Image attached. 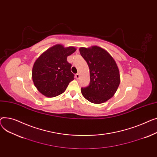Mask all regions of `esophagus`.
Segmentation results:
<instances>
[{"instance_id":"esophagus-1","label":"esophagus","mask_w":157,"mask_h":157,"mask_svg":"<svg viewBox=\"0 0 157 157\" xmlns=\"http://www.w3.org/2000/svg\"><path fill=\"white\" fill-rule=\"evenodd\" d=\"M79 77H80V74H79V73H76V74H75V78L77 79H78Z\"/></svg>"}]
</instances>
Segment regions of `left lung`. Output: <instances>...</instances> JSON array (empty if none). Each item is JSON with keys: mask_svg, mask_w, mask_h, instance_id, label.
Here are the masks:
<instances>
[{"mask_svg": "<svg viewBox=\"0 0 157 157\" xmlns=\"http://www.w3.org/2000/svg\"><path fill=\"white\" fill-rule=\"evenodd\" d=\"M80 52L90 70V83L82 94L90 102L100 104L113 97L120 84V73L113 58L98 46L80 48Z\"/></svg>", "mask_w": 157, "mask_h": 157, "instance_id": "1", "label": "left lung"}]
</instances>
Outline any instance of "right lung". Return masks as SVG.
I'll return each mask as SVG.
<instances>
[{"mask_svg": "<svg viewBox=\"0 0 157 157\" xmlns=\"http://www.w3.org/2000/svg\"><path fill=\"white\" fill-rule=\"evenodd\" d=\"M75 51L74 47L64 48L58 44L36 60L32 69V79L35 86L43 95L53 98L63 93L74 79L67 56Z\"/></svg>", "mask_w": 157, "mask_h": 157, "instance_id": "add662e5", "label": "right lung"}]
</instances>
